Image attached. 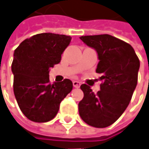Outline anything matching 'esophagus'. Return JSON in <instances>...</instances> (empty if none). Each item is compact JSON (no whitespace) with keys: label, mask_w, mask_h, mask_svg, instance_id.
Returning <instances> with one entry per match:
<instances>
[{"label":"esophagus","mask_w":149,"mask_h":149,"mask_svg":"<svg viewBox=\"0 0 149 149\" xmlns=\"http://www.w3.org/2000/svg\"><path fill=\"white\" fill-rule=\"evenodd\" d=\"M72 84H73V86H74L75 88H79L80 86H81V82L77 81H73Z\"/></svg>","instance_id":"obj_1"}]
</instances>
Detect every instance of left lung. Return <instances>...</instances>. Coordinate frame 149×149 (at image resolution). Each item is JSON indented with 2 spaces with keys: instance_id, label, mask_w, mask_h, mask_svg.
Returning a JSON list of instances; mask_svg holds the SVG:
<instances>
[{
  "instance_id": "left-lung-1",
  "label": "left lung",
  "mask_w": 149,
  "mask_h": 149,
  "mask_svg": "<svg viewBox=\"0 0 149 149\" xmlns=\"http://www.w3.org/2000/svg\"><path fill=\"white\" fill-rule=\"evenodd\" d=\"M80 39L97 52L95 72L101 74L102 83L97 93L86 84L81 86L84 97L78 104L79 115L87 125L105 128L120 117L130 102L138 82L139 59L130 44L110 34Z\"/></svg>"
}]
</instances>
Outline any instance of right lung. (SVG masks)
<instances>
[{"instance_id": "1", "label": "right lung", "mask_w": 149, "mask_h": 149, "mask_svg": "<svg viewBox=\"0 0 149 149\" xmlns=\"http://www.w3.org/2000/svg\"><path fill=\"white\" fill-rule=\"evenodd\" d=\"M72 37L43 33L24 40L14 53L11 70L14 94L19 107L29 120L44 123L58 114L61 101L72 90V82L64 79L51 84L49 68L61 61Z\"/></svg>"}]
</instances>
